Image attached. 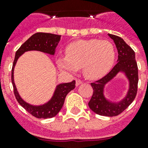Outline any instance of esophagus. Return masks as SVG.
<instances>
[{
    "label": "esophagus",
    "mask_w": 148,
    "mask_h": 148,
    "mask_svg": "<svg viewBox=\"0 0 148 148\" xmlns=\"http://www.w3.org/2000/svg\"><path fill=\"white\" fill-rule=\"evenodd\" d=\"M83 83V82H82V80H80V79H77L76 81H75V85L76 86H78L80 85L81 84Z\"/></svg>",
    "instance_id": "34e87169"
}]
</instances>
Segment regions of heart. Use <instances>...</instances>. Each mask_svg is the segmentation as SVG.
<instances>
[{
    "instance_id": "1",
    "label": "heart",
    "mask_w": 148,
    "mask_h": 148,
    "mask_svg": "<svg viewBox=\"0 0 148 148\" xmlns=\"http://www.w3.org/2000/svg\"><path fill=\"white\" fill-rule=\"evenodd\" d=\"M66 56L57 60L58 66L70 73L82 67L84 75L90 79L105 75L113 66L116 52L113 44L99 39L79 40L71 43L66 49Z\"/></svg>"
}]
</instances>
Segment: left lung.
<instances>
[{
	"mask_svg": "<svg viewBox=\"0 0 148 148\" xmlns=\"http://www.w3.org/2000/svg\"><path fill=\"white\" fill-rule=\"evenodd\" d=\"M113 39L118 50V62L105 76L91 83L93 90L89 101L90 108L96 114L104 116H116L121 113L135 99L138 89V66L136 61L135 52L125 40L117 35L108 34ZM119 71L125 72L129 80V90L125 99L117 103L110 102L104 97L103 87Z\"/></svg>",
	"mask_w": 148,
	"mask_h": 148,
	"instance_id": "obj_1",
	"label": "left lung"
}]
</instances>
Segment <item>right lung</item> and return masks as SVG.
<instances>
[{
  "label": "right lung",
  "instance_id": "obj_1",
  "mask_svg": "<svg viewBox=\"0 0 148 148\" xmlns=\"http://www.w3.org/2000/svg\"><path fill=\"white\" fill-rule=\"evenodd\" d=\"M60 39H61V35L45 33V32H37L32 35L28 40H26L15 53V57L12 69V83L14 90V94L18 102L28 113L38 119L53 118L59 113V111L62 108L63 104L64 103L65 98L68 92L75 88V80L70 83L58 84L56 87L53 96L47 103L43 105L34 106L24 101L18 93L14 82V75H13L14 68L18 58L27 51L37 50L49 55H54L56 53V48L59 42Z\"/></svg>",
  "mask_w": 148,
  "mask_h": 148
}]
</instances>
